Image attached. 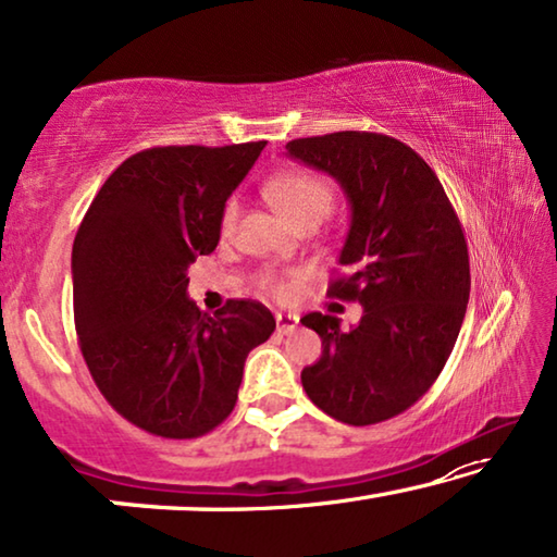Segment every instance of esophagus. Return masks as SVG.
<instances>
[{"mask_svg":"<svg viewBox=\"0 0 557 557\" xmlns=\"http://www.w3.org/2000/svg\"><path fill=\"white\" fill-rule=\"evenodd\" d=\"M276 326H278L281 334H292L296 326H299V317L281 311V314H276Z\"/></svg>","mask_w":557,"mask_h":557,"instance_id":"obj_1","label":"esophagus"}]
</instances>
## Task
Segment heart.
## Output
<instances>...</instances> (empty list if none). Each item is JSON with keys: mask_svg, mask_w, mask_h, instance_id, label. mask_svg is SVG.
I'll return each instance as SVG.
<instances>
[{"mask_svg": "<svg viewBox=\"0 0 557 557\" xmlns=\"http://www.w3.org/2000/svg\"><path fill=\"white\" fill-rule=\"evenodd\" d=\"M265 195H269L273 208L281 212V218H284L288 225H299L304 220H322L330 215L334 205V189L330 182L307 170L284 172L278 174V177H273L269 185H265ZM235 220H238V200L231 197V200L223 205V212H220V231H223V235L233 233ZM258 286H261V292L281 301L288 299L294 292L292 284L271 276V273L258 278Z\"/></svg>", "mask_w": 557, "mask_h": 557, "instance_id": "1", "label": "heart"}]
</instances>
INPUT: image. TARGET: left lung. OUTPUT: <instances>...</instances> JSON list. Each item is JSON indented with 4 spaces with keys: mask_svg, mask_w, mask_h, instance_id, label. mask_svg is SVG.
<instances>
[{
    "mask_svg": "<svg viewBox=\"0 0 557 557\" xmlns=\"http://www.w3.org/2000/svg\"><path fill=\"white\" fill-rule=\"evenodd\" d=\"M286 149L345 189V273L326 294L362 304L349 330L322 311L301 319L322 337V357L301 370V385L334 421H387L431 391L459 337L471 288L459 215L436 172L393 136L337 132Z\"/></svg>",
    "mask_w": 557,
    "mask_h": 557,
    "instance_id": "obj_1",
    "label": "left lung"
}]
</instances>
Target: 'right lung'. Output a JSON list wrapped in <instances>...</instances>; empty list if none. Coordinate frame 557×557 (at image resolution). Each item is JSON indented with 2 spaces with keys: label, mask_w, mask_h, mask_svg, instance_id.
I'll return each mask as SVG.
<instances>
[{
  "label": "right lung",
  "mask_w": 557,
  "mask_h": 557,
  "mask_svg": "<svg viewBox=\"0 0 557 557\" xmlns=\"http://www.w3.org/2000/svg\"><path fill=\"white\" fill-rule=\"evenodd\" d=\"M265 141L151 147L98 189L73 243V317L90 377L119 416L197 438L233 413L243 364L276 330L261 301L215 317L187 299V269L220 240V212Z\"/></svg>",
  "instance_id": "add662e5"
}]
</instances>
